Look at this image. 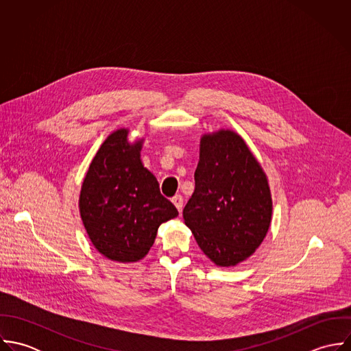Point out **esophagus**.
I'll return each instance as SVG.
<instances>
[{"mask_svg":"<svg viewBox=\"0 0 351 351\" xmlns=\"http://www.w3.org/2000/svg\"><path fill=\"white\" fill-rule=\"evenodd\" d=\"M173 204L176 205V208L178 209V212H181L182 210V206H184V199H182V196H180V195H177V196H174L173 199Z\"/></svg>","mask_w":351,"mask_h":351,"instance_id":"1","label":"esophagus"}]
</instances>
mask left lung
<instances>
[{"mask_svg": "<svg viewBox=\"0 0 351 351\" xmlns=\"http://www.w3.org/2000/svg\"><path fill=\"white\" fill-rule=\"evenodd\" d=\"M195 182L182 216L199 247L220 267L246 261L270 228L273 201L245 139L224 128L202 134Z\"/></svg>", "mask_w": 351, "mask_h": 351, "instance_id": "left-lung-1", "label": "left lung"}]
</instances>
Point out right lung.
<instances>
[{
  "instance_id": "obj_1",
  "label": "right lung",
  "mask_w": 351,
  "mask_h": 351,
  "mask_svg": "<svg viewBox=\"0 0 351 351\" xmlns=\"http://www.w3.org/2000/svg\"><path fill=\"white\" fill-rule=\"evenodd\" d=\"M128 134V128H119L108 135L89 165L78 200L90 242L120 263L143 259L158 227L178 216L141 159L145 138L130 142Z\"/></svg>"
}]
</instances>
